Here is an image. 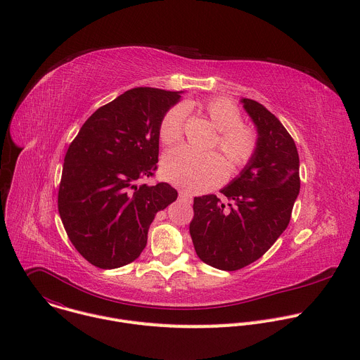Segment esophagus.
Returning a JSON list of instances; mask_svg holds the SVG:
<instances>
[{
    "instance_id": "34e87169",
    "label": "esophagus",
    "mask_w": 360,
    "mask_h": 360,
    "mask_svg": "<svg viewBox=\"0 0 360 360\" xmlns=\"http://www.w3.org/2000/svg\"><path fill=\"white\" fill-rule=\"evenodd\" d=\"M179 199L184 200V202H191V200H192V195L188 193V192H185V191H181V192H179Z\"/></svg>"
}]
</instances>
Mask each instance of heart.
Returning <instances> with one entry per match:
<instances>
[{
	"label": "heart",
	"instance_id": "heart-1",
	"mask_svg": "<svg viewBox=\"0 0 360 360\" xmlns=\"http://www.w3.org/2000/svg\"><path fill=\"white\" fill-rule=\"evenodd\" d=\"M191 107V104H186ZM205 112L219 131L215 148H219L231 169H240L250 162L258 149V135L240 124L239 110L226 98H212L203 104ZM186 107L178 104L169 108L160 124V139L165 146L181 142ZM228 164L219 153H196L181 146L168 152L162 161V176L188 192L199 193L222 184L228 175Z\"/></svg>",
	"mask_w": 360,
	"mask_h": 360
}]
</instances>
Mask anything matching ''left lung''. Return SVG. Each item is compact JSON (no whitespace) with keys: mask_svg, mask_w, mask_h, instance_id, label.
Wrapping results in <instances>:
<instances>
[{"mask_svg":"<svg viewBox=\"0 0 360 360\" xmlns=\"http://www.w3.org/2000/svg\"><path fill=\"white\" fill-rule=\"evenodd\" d=\"M258 131L253 158L217 195L193 199L189 233L199 259L222 271L258 261L286 229L299 195V155L295 141L262 104L242 98Z\"/></svg>","mask_w":360,"mask_h":360,"instance_id":"left-lung-1","label":"left lung"}]
</instances>
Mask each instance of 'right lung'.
I'll return each instance as SVG.
<instances>
[{"label":"right lung","instance_id":"1","mask_svg":"<svg viewBox=\"0 0 360 360\" xmlns=\"http://www.w3.org/2000/svg\"><path fill=\"white\" fill-rule=\"evenodd\" d=\"M181 92L132 88L98 108L71 142L58 211L70 240L94 266L115 269L134 262L157 212L176 199L167 182H138L157 171L160 124Z\"/></svg>","mask_w":360,"mask_h":360}]
</instances>
